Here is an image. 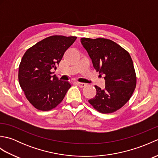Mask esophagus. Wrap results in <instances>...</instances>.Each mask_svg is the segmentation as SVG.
Returning a JSON list of instances; mask_svg holds the SVG:
<instances>
[{"instance_id":"34e87169","label":"esophagus","mask_w":158,"mask_h":158,"mask_svg":"<svg viewBox=\"0 0 158 158\" xmlns=\"http://www.w3.org/2000/svg\"><path fill=\"white\" fill-rule=\"evenodd\" d=\"M77 84L79 85V87H80V88H84V87L86 85L85 83H81V82H77Z\"/></svg>"}]
</instances>
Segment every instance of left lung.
<instances>
[{"mask_svg":"<svg viewBox=\"0 0 158 158\" xmlns=\"http://www.w3.org/2000/svg\"><path fill=\"white\" fill-rule=\"evenodd\" d=\"M93 66L104 76L105 88L95 85L96 94L89 102L102 113H110L125 105L135 91L136 77L132 60L126 50L111 40L81 38Z\"/></svg>","mask_w":158,"mask_h":158,"instance_id":"obj_1","label":"left lung"}]
</instances>
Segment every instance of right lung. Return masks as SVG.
Listing matches in <instances>:
<instances>
[{
  "mask_svg": "<svg viewBox=\"0 0 158 158\" xmlns=\"http://www.w3.org/2000/svg\"><path fill=\"white\" fill-rule=\"evenodd\" d=\"M76 36L54 35L43 39L29 48L19 66L20 87L36 109L49 110L62 101L69 81H60L51 70L56 69L64 53L75 42Z\"/></svg>",
  "mask_w": 158,
  "mask_h": 158,
  "instance_id": "right-lung-1",
  "label": "right lung"
}]
</instances>
